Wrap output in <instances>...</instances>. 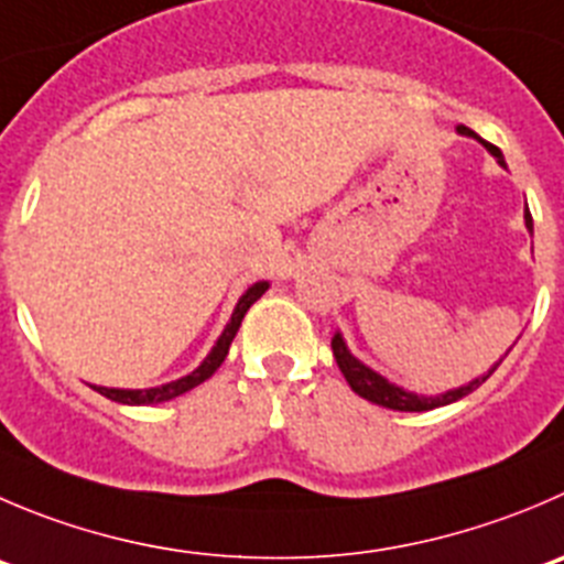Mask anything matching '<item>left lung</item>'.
I'll use <instances>...</instances> for the list:
<instances>
[{
    "instance_id": "8db88e82",
    "label": "left lung",
    "mask_w": 564,
    "mask_h": 564,
    "mask_svg": "<svg viewBox=\"0 0 564 564\" xmlns=\"http://www.w3.org/2000/svg\"><path fill=\"white\" fill-rule=\"evenodd\" d=\"M457 132H459V135L476 138V141H479L481 147H485L487 152H490L492 158L498 160V165H501V169H507L501 149L492 147V143H487V141H481V138L476 135L474 130H468V127H457ZM523 221H527L529 235H532L534 224H532V213H529V207H527V213H523ZM509 351H512V346H509ZM332 354H335L337 368L343 371L346 382L351 384L354 393L362 395V399L371 401V404L388 406V410H399V412H426V410H434V406L454 404V401H459V399H465L468 393H474V390L479 388L481 382H487V379H490V373L496 371L498 366H501V359H498L490 371L481 373V377H476L474 382L463 384V388L446 390V393H440V395H421V393H410V390L399 388V384H393L390 379H384L382 373H377L373 368H368L366 362H359V359L354 357L351 351H348V346H346V340H343L340 332H335V337H332ZM507 354H503V357H507Z\"/></svg>"
}]
</instances>
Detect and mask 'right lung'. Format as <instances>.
<instances>
[{
    "label": "right lung",
    "mask_w": 564,
    "mask_h": 564,
    "mask_svg": "<svg viewBox=\"0 0 564 564\" xmlns=\"http://www.w3.org/2000/svg\"><path fill=\"white\" fill-rule=\"evenodd\" d=\"M265 291H268V282H254V285H251L249 291H246L243 296L238 299V304H235V310H232V318H229V324L224 326V332H221V337L216 340V346H213L210 354L202 359V366L193 368L187 377H180V379H174V382H165V384H160V388H147V390L96 388V384H94V390H96V393L105 395V399L118 401V404H130V406L163 404V401H171V399H176V395L187 393V390H193L196 384H202L205 379H210L213 373L221 368L224 357L229 354V346H232L235 335H238V329H240V321H243V315L249 313L251 304H254L257 299H260Z\"/></svg>",
    "instance_id": "add662e5"
}]
</instances>
